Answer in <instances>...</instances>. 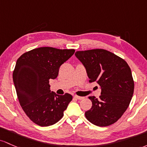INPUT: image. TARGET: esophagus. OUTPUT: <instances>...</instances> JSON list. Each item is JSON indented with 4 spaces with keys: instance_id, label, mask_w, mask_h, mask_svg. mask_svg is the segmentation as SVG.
Wrapping results in <instances>:
<instances>
[{
    "instance_id": "34e87169",
    "label": "esophagus",
    "mask_w": 147,
    "mask_h": 147,
    "mask_svg": "<svg viewBox=\"0 0 147 147\" xmlns=\"http://www.w3.org/2000/svg\"><path fill=\"white\" fill-rule=\"evenodd\" d=\"M74 98H76V99H78V100H82V99H83L84 97L79 96H76V95H75V96H74Z\"/></svg>"
}]
</instances>
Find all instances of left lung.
<instances>
[{
	"mask_svg": "<svg viewBox=\"0 0 147 147\" xmlns=\"http://www.w3.org/2000/svg\"><path fill=\"white\" fill-rule=\"evenodd\" d=\"M76 57L86 69L90 82L100 85L99 98L89 96L92 106L85 112L89 121L98 126L113 124L130 104L134 81L131 68L123 59L104 49L76 51Z\"/></svg>",
	"mask_w": 147,
	"mask_h": 147,
	"instance_id": "8db88e82",
	"label": "left lung"
}]
</instances>
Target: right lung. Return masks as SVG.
Returning a JSON list of instances; mask_svg holds the SVG:
<instances>
[{
	"mask_svg": "<svg viewBox=\"0 0 147 147\" xmlns=\"http://www.w3.org/2000/svg\"><path fill=\"white\" fill-rule=\"evenodd\" d=\"M74 49L40 47L23 54L16 61L13 81L18 99L31 121L51 126L63 117L72 100L68 93L51 92L49 80L57 77L60 66L74 55Z\"/></svg>",
	"mask_w": 147,
	"mask_h": 147,
	"instance_id": "right-lung-1",
	"label": "right lung"
}]
</instances>
